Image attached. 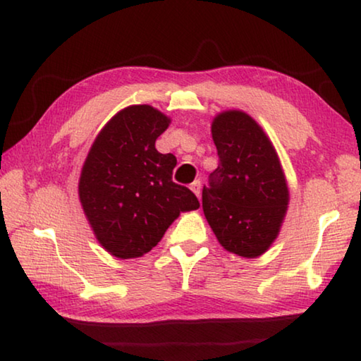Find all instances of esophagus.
<instances>
[{
	"instance_id": "obj_1",
	"label": "esophagus",
	"mask_w": 361,
	"mask_h": 361,
	"mask_svg": "<svg viewBox=\"0 0 361 361\" xmlns=\"http://www.w3.org/2000/svg\"><path fill=\"white\" fill-rule=\"evenodd\" d=\"M200 189H202V183H200V180H195L194 183H191V191L197 195V197H200Z\"/></svg>"
}]
</instances>
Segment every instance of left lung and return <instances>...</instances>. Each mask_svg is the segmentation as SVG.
I'll use <instances>...</instances> for the list:
<instances>
[{
	"instance_id": "1",
	"label": "left lung",
	"mask_w": 361,
	"mask_h": 361,
	"mask_svg": "<svg viewBox=\"0 0 361 361\" xmlns=\"http://www.w3.org/2000/svg\"><path fill=\"white\" fill-rule=\"evenodd\" d=\"M212 137L219 164L202 189L205 218L226 250L256 258L276 240L288 205L277 152L242 111L218 114Z\"/></svg>"
}]
</instances>
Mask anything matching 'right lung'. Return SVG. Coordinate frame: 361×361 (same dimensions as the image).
Returning <instances> with one entry per match:
<instances>
[{"label":"right lung","mask_w":361,"mask_h":361,"mask_svg":"<svg viewBox=\"0 0 361 361\" xmlns=\"http://www.w3.org/2000/svg\"><path fill=\"white\" fill-rule=\"evenodd\" d=\"M170 119L149 105L122 109L85 159L79 199L102 247L122 259L148 253L181 212L199 209L191 189L172 180L176 157L156 140Z\"/></svg>","instance_id":"right-lung-1"}]
</instances>
